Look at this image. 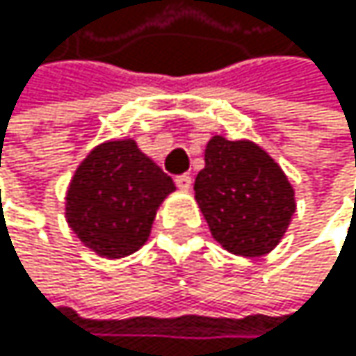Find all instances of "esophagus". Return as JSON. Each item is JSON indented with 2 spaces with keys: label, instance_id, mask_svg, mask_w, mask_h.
<instances>
[{
  "label": "esophagus",
  "instance_id": "obj_1",
  "mask_svg": "<svg viewBox=\"0 0 356 356\" xmlns=\"http://www.w3.org/2000/svg\"><path fill=\"white\" fill-rule=\"evenodd\" d=\"M175 184H177V188H179L181 192H188L192 188V177L190 175H179L175 179Z\"/></svg>",
  "mask_w": 356,
  "mask_h": 356
}]
</instances>
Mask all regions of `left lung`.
<instances>
[{
	"label": "left lung",
	"instance_id": "1",
	"mask_svg": "<svg viewBox=\"0 0 356 356\" xmlns=\"http://www.w3.org/2000/svg\"><path fill=\"white\" fill-rule=\"evenodd\" d=\"M194 198L211 237L226 252L248 258L275 250L297 211L295 188L269 152L254 140L222 134L204 147Z\"/></svg>",
	"mask_w": 356,
	"mask_h": 356
}]
</instances>
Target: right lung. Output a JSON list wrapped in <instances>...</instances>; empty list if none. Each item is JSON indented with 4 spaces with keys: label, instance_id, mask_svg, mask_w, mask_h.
I'll return each instance as SVG.
<instances>
[{
    "label": "right lung",
    "instance_id": "add662e5",
    "mask_svg": "<svg viewBox=\"0 0 356 356\" xmlns=\"http://www.w3.org/2000/svg\"><path fill=\"white\" fill-rule=\"evenodd\" d=\"M175 184L134 138L95 145L65 192V222L76 239L115 261L140 250Z\"/></svg>",
    "mask_w": 356,
    "mask_h": 356
}]
</instances>
